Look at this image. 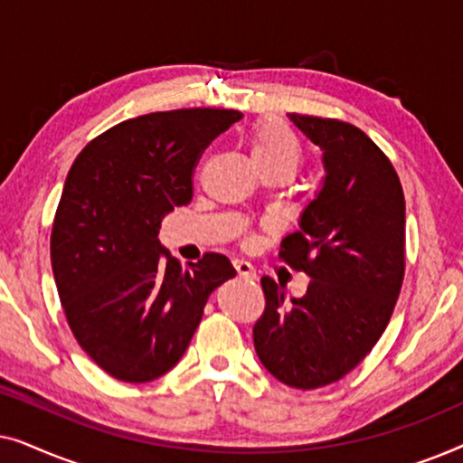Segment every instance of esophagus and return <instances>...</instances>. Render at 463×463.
Listing matches in <instances>:
<instances>
[{
  "label": "esophagus",
  "instance_id": "obj_1",
  "mask_svg": "<svg viewBox=\"0 0 463 463\" xmlns=\"http://www.w3.org/2000/svg\"><path fill=\"white\" fill-rule=\"evenodd\" d=\"M233 269L238 271V276L249 278V280H252V278H257L255 269H252V265L249 261H242V259H236V261H233Z\"/></svg>",
  "mask_w": 463,
  "mask_h": 463
}]
</instances>
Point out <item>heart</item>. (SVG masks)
<instances>
[{
  "label": "heart",
  "instance_id": "heart-1",
  "mask_svg": "<svg viewBox=\"0 0 463 463\" xmlns=\"http://www.w3.org/2000/svg\"><path fill=\"white\" fill-rule=\"evenodd\" d=\"M250 151L259 170H287L290 175H295L306 157L301 137L297 135L293 126L278 118L261 119L255 126Z\"/></svg>",
  "mask_w": 463,
  "mask_h": 463
}]
</instances>
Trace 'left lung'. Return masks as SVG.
<instances>
[{"label":"left lung","instance_id":"left-lung-1","mask_svg":"<svg viewBox=\"0 0 463 463\" xmlns=\"http://www.w3.org/2000/svg\"><path fill=\"white\" fill-rule=\"evenodd\" d=\"M325 151V185L280 242V259L312 278L284 299L263 276L257 356L297 390L339 382L366 358L394 312L404 278V194L390 157L354 124L290 113Z\"/></svg>","mask_w":463,"mask_h":463}]
</instances>
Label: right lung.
Segmentation results:
<instances>
[{
	"instance_id": "1",
	"label": "right lung",
	"mask_w": 463,
	"mask_h": 463,
	"mask_svg": "<svg viewBox=\"0 0 463 463\" xmlns=\"http://www.w3.org/2000/svg\"><path fill=\"white\" fill-rule=\"evenodd\" d=\"M242 113L217 107L156 111L92 138L69 170L50 259L67 325L105 373L145 383L179 363L208 297L236 276L206 252L181 263L157 240L164 214L194 198V170Z\"/></svg>"
}]
</instances>
